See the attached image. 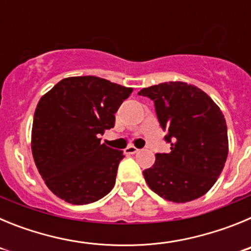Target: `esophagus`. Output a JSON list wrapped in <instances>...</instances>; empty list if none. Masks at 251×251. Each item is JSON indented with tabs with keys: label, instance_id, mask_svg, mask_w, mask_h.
<instances>
[{
	"label": "esophagus",
	"instance_id": "34e87169",
	"mask_svg": "<svg viewBox=\"0 0 251 251\" xmlns=\"http://www.w3.org/2000/svg\"><path fill=\"white\" fill-rule=\"evenodd\" d=\"M138 148H136L134 147V146H129V147H127L126 148V151H124V152L127 153V154H136L137 152H138Z\"/></svg>",
	"mask_w": 251,
	"mask_h": 251
}]
</instances>
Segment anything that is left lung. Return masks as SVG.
Listing matches in <instances>:
<instances>
[{"label":"left lung","instance_id":"8db88e82","mask_svg":"<svg viewBox=\"0 0 251 251\" xmlns=\"http://www.w3.org/2000/svg\"><path fill=\"white\" fill-rule=\"evenodd\" d=\"M139 95L154 101L170 153H157L143 171L146 182L165 200L183 203L203 196L225 166L229 141L221 109L205 92L183 81L143 88Z\"/></svg>","mask_w":251,"mask_h":251}]
</instances>
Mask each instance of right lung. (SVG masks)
<instances>
[{"label":"right lung","mask_w":251,"mask_h":251,"mask_svg":"<svg viewBox=\"0 0 251 251\" xmlns=\"http://www.w3.org/2000/svg\"><path fill=\"white\" fill-rule=\"evenodd\" d=\"M132 92L98 76H72L41 97L31 150L46 186L61 200L86 205L112 191L123 151L98 137L114 127V114Z\"/></svg>","instance_id":"obj_1"}]
</instances>
